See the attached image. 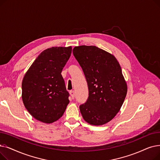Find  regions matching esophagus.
<instances>
[{
    "label": "esophagus",
    "mask_w": 160,
    "mask_h": 160,
    "mask_svg": "<svg viewBox=\"0 0 160 160\" xmlns=\"http://www.w3.org/2000/svg\"><path fill=\"white\" fill-rule=\"evenodd\" d=\"M70 95H71V97L72 98H74V96H75V93H74V91L73 90L70 91Z\"/></svg>",
    "instance_id": "obj_1"
}]
</instances>
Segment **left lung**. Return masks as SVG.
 <instances>
[{"label": "left lung", "mask_w": 160, "mask_h": 160, "mask_svg": "<svg viewBox=\"0 0 160 160\" xmlns=\"http://www.w3.org/2000/svg\"><path fill=\"white\" fill-rule=\"evenodd\" d=\"M72 52L89 89L87 101L80 105L81 114L90 124H104L119 112L127 93L121 66L114 56L95 46L75 47Z\"/></svg>", "instance_id": "1"}]
</instances>
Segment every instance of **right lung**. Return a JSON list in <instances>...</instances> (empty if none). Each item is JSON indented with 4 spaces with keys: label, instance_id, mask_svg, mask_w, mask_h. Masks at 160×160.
<instances>
[{
    "label": "right lung",
    "instance_id": "1",
    "mask_svg": "<svg viewBox=\"0 0 160 160\" xmlns=\"http://www.w3.org/2000/svg\"><path fill=\"white\" fill-rule=\"evenodd\" d=\"M72 47H56L43 50L33 62L22 82V99L34 118L45 123L58 120L69 103L61 72Z\"/></svg>",
    "mask_w": 160,
    "mask_h": 160
}]
</instances>
